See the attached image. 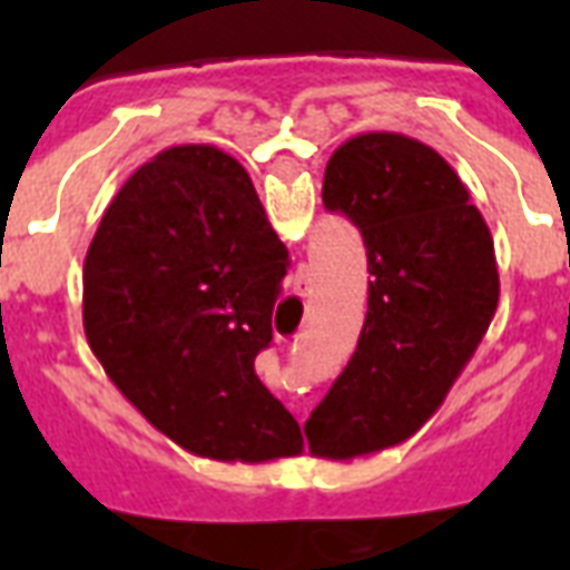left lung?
I'll return each mask as SVG.
<instances>
[{
    "mask_svg": "<svg viewBox=\"0 0 570 570\" xmlns=\"http://www.w3.org/2000/svg\"><path fill=\"white\" fill-rule=\"evenodd\" d=\"M323 204L357 225L372 274L357 351L305 421L311 452L347 461L409 440L442 406L489 330L501 281L461 176L412 137L372 130L342 142Z\"/></svg>",
    "mask_w": 570,
    "mask_h": 570,
    "instance_id": "1",
    "label": "left lung"
}]
</instances>
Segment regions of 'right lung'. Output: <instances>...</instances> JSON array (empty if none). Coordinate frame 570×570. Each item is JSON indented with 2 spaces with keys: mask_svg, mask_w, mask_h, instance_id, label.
Segmentation results:
<instances>
[{
  "mask_svg": "<svg viewBox=\"0 0 570 570\" xmlns=\"http://www.w3.org/2000/svg\"><path fill=\"white\" fill-rule=\"evenodd\" d=\"M286 268L247 170L216 146H170L118 188L88 247V345L186 452L244 464L298 454V421L253 366Z\"/></svg>",
  "mask_w": 570,
  "mask_h": 570,
  "instance_id": "right-lung-1",
  "label": "right lung"
}]
</instances>
